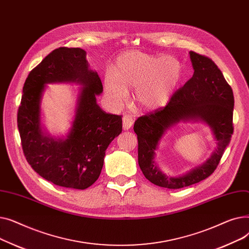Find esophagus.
<instances>
[{
  "label": "esophagus",
  "instance_id": "esophagus-1",
  "mask_svg": "<svg viewBox=\"0 0 249 249\" xmlns=\"http://www.w3.org/2000/svg\"><path fill=\"white\" fill-rule=\"evenodd\" d=\"M133 125V119L131 116H128V115H125L123 117V123H122V126H123V129L124 130H129L130 128L132 127Z\"/></svg>",
  "mask_w": 249,
  "mask_h": 249
}]
</instances>
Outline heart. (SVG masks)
<instances>
[{
  "instance_id": "obj_1",
  "label": "heart",
  "mask_w": 249,
  "mask_h": 249,
  "mask_svg": "<svg viewBox=\"0 0 249 249\" xmlns=\"http://www.w3.org/2000/svg\"><path fill=\"white\" fill-rule=\"evenodd\" d=\"M182 77L180 62L174 56H155L141 51H127L117 58L115 71L105 73V88L110 100L120 106L127 99V89H135V99L142 108L165 107Z\"/></svg>"
}]
</instances>
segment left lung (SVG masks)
<instances>
[{
  "mask_svg": "<svg viewBox=\"0 0 249 249\" xmlns=\"http://www.w3.org/2000/svg\"><path fill=\"white\" fill-rule=\"evenodd\" d=\"M194 74L165 107L139 117L134 123L138 139V164L152 184L181 189L207 178L218 166L233 134L234 97L231 87L215 62L190 51ZM202 121L211 126L217 147L202 166L180 177L164 175L155 162V151L165 130L182 121Z\"/></svg>",
  "mask_w": 249,
  "mask_h": 249,
  "instance_id": "8db88e82",
  "label": "left lung"
}]
</instances>
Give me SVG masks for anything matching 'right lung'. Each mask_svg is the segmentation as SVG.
<instances>
[{"instance_id":"obj_1","label":"right lung","mask_w":249,"mask_h":249,"mask_svg":"<svg viewBox=\"0 0 249 249\" xmlns=\"http://www.w3.org/2000/svg\"><path fill=\"white\" fill-rule=\"evenodd\" d=\"M82 48L59 47L26 78L17 114L26 160L43 178L59 187L85 190L98 179L105 152L122 132V116L103 111L97 95L103 91L98 73L89 69ZM76 82L83 89L68 137L56 140L43 133L40 102L46 83Z\"/></svg>"}]
</instances>
